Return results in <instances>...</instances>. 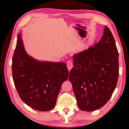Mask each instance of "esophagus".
I'll return each mask as SVG.
<instances>
[{
	"instance_id": "1",
	"label": "esophagus",
	"mask_w": 129,
	"mask_h": 129,
	"mask_svg": "<svg viewBox=\"0 0 129 129\" xmlns=\"http://www.w3.org/2000/svg\"><path fill=\"white\" fill-rule=\"evenodd\" d=\"M67 66L68 69H69V70H70L72 69V68H73V63L72 62L69 60V61L67 62Z\"/></svg>"
}]
</instances>
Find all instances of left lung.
Returning <instances> with one entry per match:
<instances>
[{
    "instance_id": "left-lung-1",
    "label": "left lung",
    "mask_w": 129,
    "mask_h": 129,
    "mask_svg": "<svg viewBox=\"0 0 129 129\" xmlns=\"http://www.w3.org/2000/svg\"><path fill=\"white\" fill-rule=\"evenodd\" d=\"M69 80L81 110L91 112L104 106L116 86L119 60L115 39L107 26L93 47L73 56Z\"/></svg>"
}]
</instances>
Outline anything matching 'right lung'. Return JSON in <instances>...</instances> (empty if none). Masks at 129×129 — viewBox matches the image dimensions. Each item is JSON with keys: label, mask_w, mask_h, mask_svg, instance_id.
Instances as JSON below:
<instances>
[{"label": "right lung", "mask_w": 129, "mask_h": 129, "mask_svg": "<svg viewBox=\"0 0 129 129\" xmlns=\"http://www.w3.org/2000/svg\"><path fill=\"white\" fill-rule=\"evenodd\" d=\"M12 72L21 100L33 109L43 112L54 107L62 84L69 77L66 63L39 60L28 54L21 32L17 35Z\"/></svg>", "instance_id": "right-lung-1"}]
</instances>
